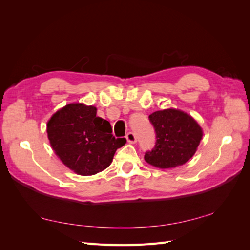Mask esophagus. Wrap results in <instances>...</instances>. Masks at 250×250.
<instances>
[{"label":"esophagus","instance_id":"esophagus-1","mask_svg":"<svg viewBox=\"0 0 250 250\" xmlns=\"http://www.w3.org/2000/svg\"><path fill=\"white\" fill-rule=\"evenodd\" d=\"M126 140L128 143H131V144L137 143V135H135L133 132H128L126 134Z\"/></svg>","mask_w":250,"mask_h":250}]
</instances>
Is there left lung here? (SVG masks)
<instances>
[{"instance_id": "1", "label": "left lung", "mask_w": 250, "mask_h": 250, "mask_svg": "<svg viewBox=\"0 0 250 250\" xmlns=\"http://www.w3.org/2000/svg\"><path fill=\"white\" fill-rule=\"evenodd\" d=\"M156 142L145 153V161L156 168H175L188 162L202 139V129L188 113L174 109L158 110L149 116Z\"/></svg>"}]
</instances>
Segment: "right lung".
I'll return each instance as SVG.
<instances>
[{"instance_id": "add662e5", "label": "right lung", "mask_w": 250, "mask_h": 250, "mask_svg": "<svg viewBox=\"0 0 250 250\" xmlns=\"http://www.w3.org/2000/svg\"><path fill=\"white\" fill-rule=\"evenodd\" d=\"M97 108L82 103L67 104L47 124L50 144L67 168L79 175H94L111 164L126 139H116L108 121L97 117Z\"/></svg>"}]
</instances>
